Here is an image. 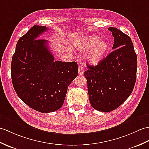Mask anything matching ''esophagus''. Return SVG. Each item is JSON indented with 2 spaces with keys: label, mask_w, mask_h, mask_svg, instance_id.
<instances>
[{
  "label": "esophagus",
  "mask_w": 149,
  "mask_h": 149,
  "mask_svg": "<svg viewBox=\"0 0 149 149\" xmlns=\"http://www.w3.org/2000/svg\"><path fill=\"white\" fill-rule=\"evenodd\" d=\"M78 72H79V75H83V74H84V68H83L82 66H81V65H79V66Z\"/></svg>",
  "instance_id": "34e87169"
}]
</instances>
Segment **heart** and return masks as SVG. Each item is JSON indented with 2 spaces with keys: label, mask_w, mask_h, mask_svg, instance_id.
<instances>
[{
  "label": "heart",
  "mask_w": 149,
  "mask_h": 149,
  "mask_svg": "<svg viewBox=\"0 0 149 149\" xmlns=\"http://www.w3.org/2000/svg\"><path fill=\"white\" fill-rule=\"evenodd\" d=\"M74 46L78 51H88L86 60L93 65L102 63L110 51L109 44L105 40H100V37L95 35L82 38L76 41Z\"/></svg>",
  "instance_id": "b5f03b06"
}]
</instances>
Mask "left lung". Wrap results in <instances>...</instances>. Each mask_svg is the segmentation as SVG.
Segmentation results:
<instances>
[{
    "mask_svg": "<svg viewBox=\"0 0 149 149\" xmlns=\"http://www.w3.org/2000/svg\"><path fill=\"white\" fill-rule=\"evenodd\" d=\"M113 51L102 63L84 72L89 102L93 108L111 112L122 105L132 93L136 82L137 56L131 38L114 27Z\"/></svg>",
    "mask_w": 149,
    "mask_h": 149,
    "instance_id": "1",
    "label": "left lung"
}]
</instances>
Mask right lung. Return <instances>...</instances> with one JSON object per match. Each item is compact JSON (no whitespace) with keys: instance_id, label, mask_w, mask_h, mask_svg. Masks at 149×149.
<instances>
[{"instance_id":"obj_1","label":"right lung","mask_w":149,"mask_h":149,"mask_svg":"<svg viewBox=\"0 0 149 149\" xmlns=\"http://www.w3.org/2000/svg\"><path fill=\"white\" fill-rule=\"evenodd\" d=\"M47 30L34 25L16 46L11 61L14 89L22 101L36 111L49 113L63 105L68 86L78 75L75 61H54L48 41L38 39Z\"/></svg>"}]
</instances>
